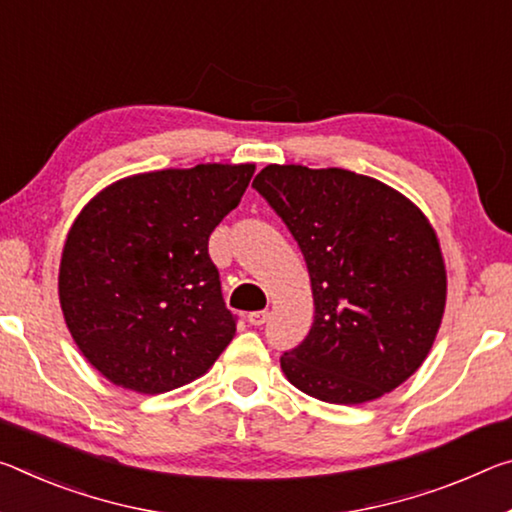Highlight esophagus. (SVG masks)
I'll return each instance as SVG.
<instances>
[{
	"instance_id": "1",
	"label": "esophagus",
	"mask_w": 512,
	"mask_h": 512,
	"mask_svg": "<svg viewBox=\"0 0 512 512\" xmlns=\"http://www.w3.org/2000/svg\"><path fill=\"white\" fill-rule=\"evenodd\" d=\"M269 316H271V312H266V310L250 312L248 314V323H250V326H264V323L269 321Z\"/></svg>"
}]
</instances>
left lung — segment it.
Wrapping results in <instances>:
<instances>
[{"label": "left lung", "mask_w": 512, "mask_h": 512, "mask_svg": "<svg viewBox=\"0 0 512 512\" xmlns=\"http://www.w3.org/2000/svg\"><path fill=\"white\" fill-rule=\"evenodd\" d=\"M253 186L294 234L312 282L314 323L280 358L285 378L337 405L405 383L431 353L446 305L444 257L426 214L344 168L271 164Z\"/></svg>", "instance_id": "8db88e82"}]
</instances>
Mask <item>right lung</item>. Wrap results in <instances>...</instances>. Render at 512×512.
Masks as SVG:
<instances>
[{
	"instance_id": "1",
	"label": "right lung",
	"mask_w": 512,
	"mask_h": 512,
	"mask_svg": "<svg viewBox=\"0 0 512 512\" xmlns=\"http://www.w3.org/2000/svg\"><path fill=\"white\" fill-rule=\"evenodd\" d=\"M255 164L129 175L86 202L59 264V303L81 355L139 394L177 389L214 367L237 323L207 253Z\"/></svg>"
}]
</instances>
